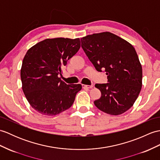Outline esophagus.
<instances>
[{"label": "esophagus", "instance_id": "34e87169", "mask_svg": "<svg viewBox=\"0 0 160 160\" xmlns=\"http://www.w3.org/2000/svg\"><path fill=\"white\" fill-rule=\"evenodd\" d=\"M82 87L83 88H86V89H88V88H92V85H86V84H82Z\"/></svg>", "mask_w": 160, "mask_h": 160}]
</instances>
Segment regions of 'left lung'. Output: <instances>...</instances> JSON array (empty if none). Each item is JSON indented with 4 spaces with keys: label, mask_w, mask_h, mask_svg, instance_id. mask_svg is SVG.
I'll list each match as a JSON object with an SVG mask.
<instances>
[{
    "label": "left lung",
    "mask_w": 160,
    "mask_h": 160,
    "mask_svg": "<svg viewBox=\"0 0 160 160\" xmlns=\"http://www.w3.org/2000/svg\"><path fill=\"white\" fill-rule=\"evenodd\" d=\"M82 48L98 72L107 75L108 83L96 84L102 92L95 106L107 114L124 113L134 103L142 87V70L130 43L109 32L81 38Z\"/></svg>",
    "instance_id": "8db88e82"
}]
</instances>
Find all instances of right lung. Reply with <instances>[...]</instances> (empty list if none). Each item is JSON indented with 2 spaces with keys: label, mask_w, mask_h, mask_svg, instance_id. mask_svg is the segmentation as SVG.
Here are the masks:
<instances>
[{
  "label": "right lung",
  "mask_w": 160,
  "mask_h": 160,
  "mask_svg": "<svg viewBox=\"0 0 160 160\" xmlns=\"http://www.w3.org/2000/svg\"><path fill=\"white\" fill-rule=\"evenodd\" d=\"M80 48V39H46L27 51L20 72L22 90L30 105L40 114L54 116L69 109L82 85L61 80L62 67Z\"/></svg>",
  "instance_id": "right-lung-1"
}]
</instances>
